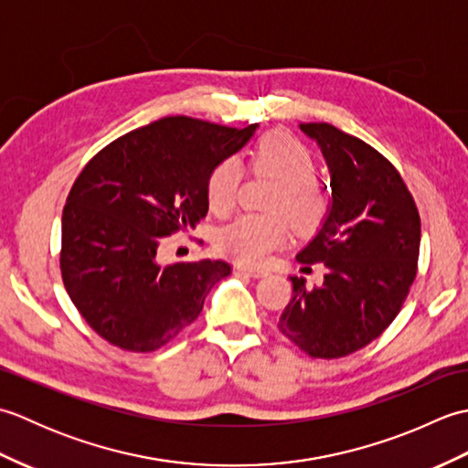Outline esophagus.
<instances>
[{
  "label": "esophagus",
  "instance_id": "1",
  "mask_svg": "<svg viewBox=\"0 0 468 468\" xmlns=\"http://www.w3.org/2000/svg\"><path fill=\"white\" fill-rule=\"evenodd\" d=\"M237 271L247 273V275H251V277H263V275H267L265 270H255V267H250V265H237Z\"/></svg>",
  "mask_w": 468,
  "mask_h": 468
}]
</instances>
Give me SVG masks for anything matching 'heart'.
<instances>
[{
  "mask_svg": "<svg viewBox=\"0 0 468 468\" xmlns=\"http://www.w3.org/2000/svg\"><path fill=\"white\" fill-rule=\"evenodd\" d=\"M247 173L271 176L277 185L265 201L271 213L243 215L217 235L223 255L247 265H260L287 241L292 225L297 233H314L330 213V198L315 183L317 163L302 141L287 133L261 136L247 158ZM243 173L235 158H223L207 176V205L217 217H227L239 203Z\"/></svg>",
  "mask_w": 468,
  "mask_h": 468,
  "instance_id": "obj_1",
  "label": "heart"
}]
</instances>
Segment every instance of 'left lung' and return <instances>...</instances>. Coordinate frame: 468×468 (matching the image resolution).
Segmentation results:
<instances>
[{
  "instance_id": "left-lung-1",
  "label": "left lung",
  "mask_w": 468,
  "mask_h": 468,
  "mask_svg": "<svg viewBox=\"0 0 468 468\" xmlns=\"http://www.w3.org/2000/svg\"><path fill=\"white\" fill-rule=\"evenodd\" d=\"M302 131L317 141L332 175V208L300 263H324L322 285L292 277L280 332L310 357L362 350L394 322L419 271L420 215L396 166L360 138L327 122Z\"/></svg>"
}]
</instances>
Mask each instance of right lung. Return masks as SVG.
Listing matches in <instances>:
<instances>
[{
  "instance_id": "right-lung-1",
  "label": "right lung",
  "mask_w": 468,
  "mask_h": 468,
  "mask_svg": "<svg viewBox=\"0 0 468 468\" xmlns=\"http://www.w3.org/2000/svg\"><path fill=\"white\" fill-rule=\"evenodd\" d=\"M257 124L166 116L118 136L86 163L62 213L59 271L92 330L126 352H154L191 325L227 261L163 263L165 237L207 215V176Z\"/></svg>"
}]
</instances>
